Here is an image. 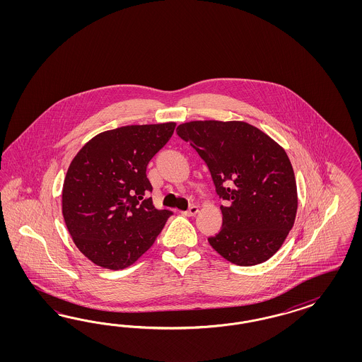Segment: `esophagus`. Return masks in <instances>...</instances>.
Returning <instances> with one entry per match:
<instances>
[{"mask_svg": "<svg viewBox=\"0 0 362 362\" xmlns=\"http://www.w3.org/2000/svg\"><path fill=\"white\" fill-rule=\"evenodd\" d=\"M197 211H199V207L195 206V204H192L189 209L183 212V215H185V216H194V215H197Z\"/></svg>", "mask_w": 362, "mask_h": 362, "instance_id": "1", "label": "esophagus"}]
</instances>
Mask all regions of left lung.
<instances>
[{
    "instance_id": "1",
    "label": "left lung",
    "mask_w": 362,
    "mask_h": 362,
    "mask_svg": "<svg viewBox=\"0 0 362 362\" xmlns=\"http://www.w3.org/2000/svg\"><path fill=\"white\" fill-rule=\"evenodd\" d=\"M176 134L207 165L226 202L211 247L241 267L271 259L296 219V179L284 148L247 122H187Z\"/></svg>"
}]
</instances>
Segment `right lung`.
I'll use <instances>...</instances> for the list:
<instances>
[{
	"label": "right lung",
	"instance_id": "obj_1",
	"mask_svg": "<svg viewBox=\"0 0 362 362\" xmlns=\"http://www.w3.org/2000/svg\"><path fill=\"white\" fill-rule=\"evenodd\" d=\"M175 122L132 124L91 138L74 156L62 188V215L91 263L118 271L135 263L173 215L156 209L146 168Z\"/></svg>",
	"mask_w": 362,
	"mask_h": 362
}]
</instances>
